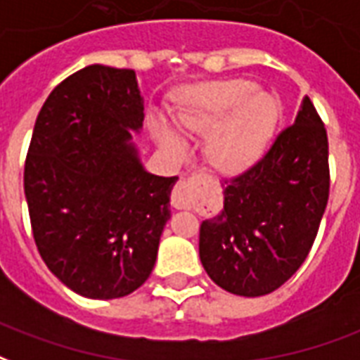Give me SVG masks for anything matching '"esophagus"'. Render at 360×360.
I'll list each match as a JSON object with an SVG mask.
<instances>
[{"label": "esophagus", "instance_id": "obj_1", "mask_svg": "<svg viewBox=\"0 0 360 360\" xmlns=\"http://www.w3.org/2000/svg\"><path fill=\"white\" fill-rule=\"evenodd\" d=\"M206 181V175L194 173L191 177H183L179 183L173 187L172 206L177 210H188L198 202V187Z\"/></svg>", "mask_w": 360, "mask_h": 360}]
</instances>
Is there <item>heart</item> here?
Listing matches in <instances>:
<instances>
[{"label":"heart","mask_w":360,"mask_h":360,"mask_svg":"<svg viewBox=\"0 0 360 360\" xmlns=\"http://www.w3.org/2000/svg\"><path fill=\"white\" fill-rule=\"evenodd\" d=\"M246 79L215 82L191 89L181 98L177 124L193 135H212L207 158L219 172L240 173L259 158L276 124L271 95L254 91ZM158 137L173 153H183L181 141L166 127Z\"/></svg>","instance_id":"b5f03b06"}]
</instances>
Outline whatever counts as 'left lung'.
<instances>
[{
  "instance_id": "1",
  "label": "left lung",
  "mask_w": 360,
  "mask_h": 360,
  "mask_svg": "<svg viewBox=\"0 0 360 360\" xmlns=\"http://www.w3.org/2000/svg\"><path fill=\"white\" fill-rule=\"evenodd\" d=\"M328 135L311 98L262 158L225 179V206L200 225V262L231 294L281 288L305 257L328 204Z\"/></svg>"
}]
</instances>
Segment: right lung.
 Segmentation results:
<instances>
[{
    "mask_svg": "<svg viewBox=\"0 0 360 360\" xmlns=\"http://www.w3.org/2000/svg\"><path fill=\"white\" fill-rule=\"evenodd\" d=\"M145 106L135 72L91 65L49 93L24 162L45 265L76 294L124 297L153 273L177 177L143 169L127 141Z\"/></svg>",
    "mask_w": 360,
    "mask_h": 360,
    "instance_id": "obj_1",
    "label": "right lung"
}]
</instances>
